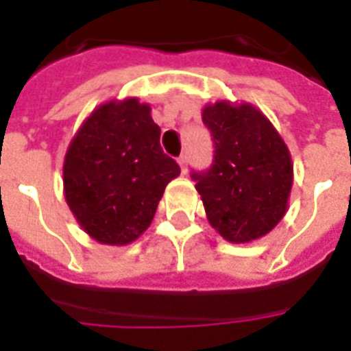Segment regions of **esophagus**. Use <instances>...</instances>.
Masks as SVG:
<instances>
[{"label": "esophagus", "mask_w": 351, "mask_h": 351, "mask_svg": "<svg viewBox=\"0 0 351 351\" xmlns=\"http://www.w3.org/2000/svg\"><path fill=\"white\" fill-rule=\"evenodd\" d=\"M178 165H180L182 173L186 175L187 173V156L186 154H180V156H178Z\"/></svg>", "instance_id": "1"}]
</instances>
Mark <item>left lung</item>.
I'll return each instance as SVG.
<instances>
[{
	"instance_id": "obj_1",
	"label": "left lung",
	"mask_w": 351,
	"mask_h": 351,
	"mask_svg": "<svg viewBox=\"0 0 351 351\" xmlns=\"http://www.w3.org/2000/svg\"><path fill=\"white\" fill-rule=\"evenodd\" d=\"M202 120L215 142L206 173H193L209 224L226 240L245 244L282 220L293 186L288 145L251 104H208Z\"/></svg>"
}]
</instances>
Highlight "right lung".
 I'll use <instances>...</instances> for the list:
<instances>
[{"label":"right lung","instance_id":"right-lung-1","mask_svg":"<svg viewBox=\"0 0 351 351\" xmlns=\"http://www.w3.org/2000/svg\"><path fill=\"white\" fill-rule=\"evenodd\" d=\"M180 175L160 147L149 104L111 100L85 118L63 160V193L85 233L125 245L147 230L165 186Z\"/></svg>","mask_w":351,"mask_h":351}]
</instances>
